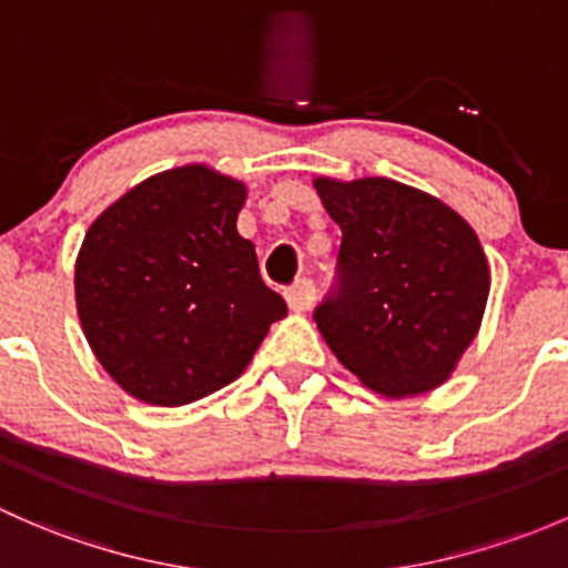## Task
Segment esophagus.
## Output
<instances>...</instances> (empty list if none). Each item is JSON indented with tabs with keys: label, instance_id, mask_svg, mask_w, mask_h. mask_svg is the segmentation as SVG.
Wrapping results in <instances>:
<instances>
[{
	"label": "esophagus",
	"instance_id": "obj_1",
	"mask_svg": "<svg viewBox=\"0 0 568 568\" xmlns=\"http://www.w3.org/2000/svg\"><path fill=\"white\" fill-rule=\"evenodd\" d=\"M313 296H315V285L310 277H300L294 285L285 288V300H288V307L294 310V313L307 310L310 304H313Z\"/></svg>",
	"mask_w": 568,
	"mask_h": 568
}]
</instances>
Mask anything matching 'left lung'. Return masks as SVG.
I'll use <instances>...</instances> for the list:
<instances>
[{
  "instance_id": "1",
  "label": "left lung",
  "mask_w": 568,
  "mask_h": 568,
  "mask_svg": "<svg viewBox=\"0 0 568 568\" xmlns=\"http://www.w3.org/2000/svg\"><path fill=\"white\" fill-rule=\"evenodd\" d=\"M315 190L343 231L334 283L313 313L334 356L389 397L444 384L487 304L474 229L392 179H315Z\"/></svg>"
}]
</instances>
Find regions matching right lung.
<instances>
[{"label": "right lung", "instance_id": "add662e5", "mask_svg": "<svg viewBox=\"0 0 568 568\" xmlns=\"http://www.w3.org/2000/svg\"><path fill=\"white\" fill-rule=\"evenodd\" d=\"M242 182L165 171L105 209L81 244L75 304L98 362L133 397L184 405L242 375L288 313L239 236Z\"/></svg>", "mask_w": 568, "mask_h": 568}]
</instances>
